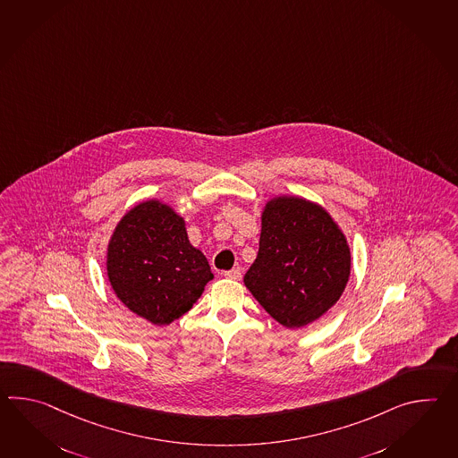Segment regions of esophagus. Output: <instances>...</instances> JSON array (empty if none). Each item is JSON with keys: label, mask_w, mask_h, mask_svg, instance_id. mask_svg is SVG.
<instances>
[{"label": "esophagus", "mask_w": 458, "mask_h": 458, "mask_svg": "<svg viewBox=\"0 0 458 458\" xmlns=\"http://www.w3.org/2000/svg\"><path fill=\"white\" fill-rule=\"evenodd\" d=\"M225 277L232 279V281H240L242 279V267H233L230 271H225Z\"/></svg>", "instance_id": "esophagus-1"}]
</instances>
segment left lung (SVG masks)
Masks as SVG:
<instances>
[{"instance_id":"1","label":"left lung","mask_w":458,"mask_h":458,"mask_svg":"<svg viewBox=\"0 0 458 458\" xmlns=\"http://www.w3.org/2000/svg\"><path fill=\"white\" fill-rule=\"evenodd\" d=\"M352 253L335 218L299 195H276L261 212L259 250L244 285L285 328L327 314L345 291Z\"/></svg>"}]
</instances>
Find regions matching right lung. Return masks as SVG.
<instances>
[{
  "instance_id": "1",
  "label": "right lung",
  "mask_w": 458,
  "mask_h": 458,
  "mask_svg": "<svg viewBox=\"0 0 458 458\" xmlns=\"http://www.w3.org/2000/svg\"><path fill=\"white\" fill-rule=\"evenodd\" d=\"M106 276L123 304L159 327L189 312L214 279L182 215L159 199L132 205L120 218L108 240Z\"/></svg>"
}]
</instances>
